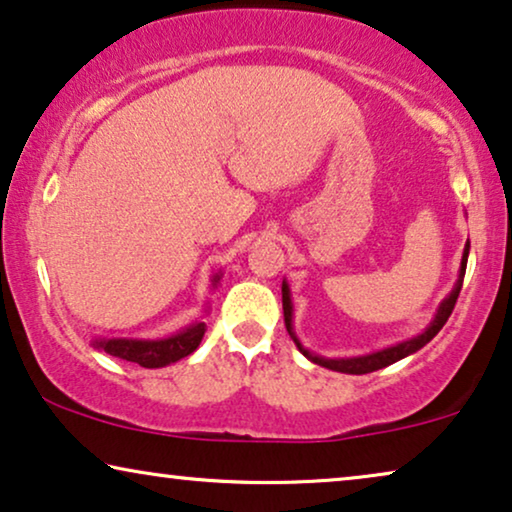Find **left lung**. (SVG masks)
Here are the masks:
<instances>
[{"label": "left lung", "instance_id": "obj_1", "mask_svg": "<svg viewBox=\"0 0 512 512\" xmlns=\"http://www.w3.org/2000/svg\"><path fill=\"white\" fill-rule=\"evenodd\" d=\"M468 249H471V244L466 242L464 247V256H461V268H459V279L457 284H454V289L450 291V296H447L443 303H440L436 317L429 326L424 328V333L415 335V338L405 340V342H398L394 347H387V349H380V352H373V354H366V356H352V359H324V356H317L312 354L310 349H305L300 345V340L296 338V333H293V305H291V291H289V284L282 282V305H284V324H286V331L296 342V347L303 352V356H307L312 363H317V366H324L328 370H338V373H347V375H366V373H373V370H380V368H387L391 363L405 359V356L415 354L417 349H422L426 342H431L436 338L440 328L445 326V321L450 319V314L454 310V305H457V298H459V291H461V284H464V275H466V263H468Z\"/></svg>", "mask_w": 512, "mask_h": 512}]
</instances>
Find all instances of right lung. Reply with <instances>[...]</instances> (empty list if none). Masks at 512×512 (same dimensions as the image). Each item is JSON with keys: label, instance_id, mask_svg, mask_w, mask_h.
Returning <instances> with one entry per match:
<instances>
[{"label": "right lung", "instance_id": "1", "mask_svg": "<svg viewBox=\"0 0 512 512\" xmlns=\"http://www.w3.org/2000/svg\"><path fill=\"white\" fill-rule=\"evenodd\" d=\"M221 275L214 277V284L219 282ZM207 326L205 321H195L184 331L170 335V338L160 340H132V338H100L93 342V347L104 349L111 356L118 359L139 363L142 368H163L170 363L184 359V356L193 354L198 349L202 335H205Z\"/></svg>", "mask_w": 512, "mask_h": 512}]
</instances>
